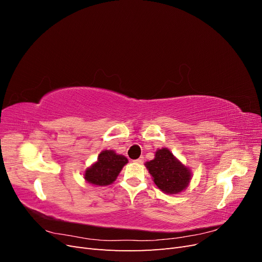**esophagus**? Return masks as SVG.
I'll use <instances>...</instances> for the list:
<instances>
[{"instance_id":"1","label":"esophagus","mask_w":262,"mask_h":262,"mask_svg":"<svg viewBox=\"0 0 262 262\" xmlns=\"http://www.w3.org/2000/svg\"><path fill=\"white\" fill-rule=\"evenodd\" d=\"M134 162L138 163V164H143V162H144V157H142V156H141V157H139L138 160H136Z\"/></svg>"}]
</instances>
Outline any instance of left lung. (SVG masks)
Segmentation results:
<instances>
[{
  "label": "left lung",
  "instance_id": "left-lung-1",
  "mask_svg": "<svg viewBox=\"0 0 262 262\" xmlns=\"http://www.w3.org/2000/svg\"><path fill=\"white\" fill-rule=\"evenodd\" d=\"M155 185L165 193H178L184 190L190 181V171L167 148L158 149L155 158L146 164Z\"/></svg>",
  "mask_w": 262,
  "mask_h": 262
}]
</instances>
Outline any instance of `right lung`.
Returning <instances> with one entry per match:
<instances>
[{"mask_svg":"<svg viewBox=\"0 0 262 262\" xmlns=\"http://www.w3.org/2000/svg\"><path fill=\"white\" fill-rule=\"evenodd\" d=\"M126 163V157L114 150H102L98 161L85 171V179L95 186H108L116 180Z\"/></svg>","mask_w":262,"mask_h":262,"instance_id":"add662e5","label":"right lung"}]
</instances>
